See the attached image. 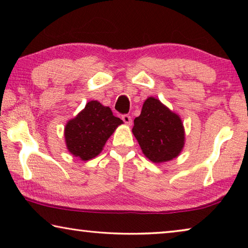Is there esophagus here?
Returning a JSON list of instances; mask_svg holds the SVG:
<instances>
[{
	"label": "esophagus",
	"mask_w": 248,
	"mask_h": 248,
	"mask_svg": "<svg viewBox=\"0 0 248 248\" xmlns=\"http://www.w3.org/2000/svg\"><path fill=\"white\" fill-rule=\"evenodd\" d=\"M121 118H123L124 123L125 124H128V125L132 124V118H131V116H130V115H124L123 117H121Z\"/></svg>",
	"instance_id": "obj_1"
}]
</instances>
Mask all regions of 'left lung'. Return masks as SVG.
Wrapping results in <instances>:
<instances>
[{"label":"left lung","instance_id":"left-lung-1","mask_svg":"<svg viewBox=\"0 0 248 248\" xmlns=\"http://www.w3.org/2000/svg\"><path fill=\"white\" fill-rule=\"evenodd\" d=\"M132 132L142 152L154 163L175 158L184 146L182 120L153 97H149L144 102L141 115L134 119Z\"/></svg>","mask_w":248,"mask_h":248}]
</instances>
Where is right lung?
<instances>
[{
	"instance_id": "right-lung-1",
	"label": "right lung",
	"mask_w": 248,
	"mask_h": 248,
	"mask_svg": "<svg viewBox=\"0 0 248 248\" xmlns=\"http://www.w3.org/2000/svg\"><path fill=\"white\" fill-rule=\"evenodd\" d=\"M123 120L112 115L111 109L92 100L65 125L66 146L74 156L83 161L100 153L108 138Z\"/></svg>"
}]
</instances>
